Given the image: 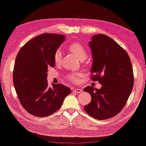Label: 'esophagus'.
<instances>
[{"instance_id":"obj_1","label":"esophagus","mask_w":146,"mask_h":146,"mask_svg":"<svg viewBox=\"0 0 146 146\" xmlns=\"http://www.w3.org/2000/svg\"><path fill=\"white\" fill-rule=\"evenodd\" d=\"M73 92L75 93H80L82 92V90L80 88H75L73 90Z\"/></svg>"}]
</instances>
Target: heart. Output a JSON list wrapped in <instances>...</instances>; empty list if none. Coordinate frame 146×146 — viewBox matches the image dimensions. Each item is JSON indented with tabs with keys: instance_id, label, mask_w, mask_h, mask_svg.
<instances>
[{
	"instance_id": "b5f03b06",
	"label": "heart",
	"mask_w": 146,
	"mask_h": 146,
	"mask_svg": "<svg viewBox=\"0 0 146 146\" xmlns=\"http://www.w3.org/2000/svg\"><path fill=\"white\" fill-rule=\"evenodd\" d=\"M68 49L73 54L77 56L78 58L80 60L86 59L87 57V53L84 47L82 44L79 43H73L68 46ZM54 61L56 65H59L62 61V52L60 50H57L54 53ZM83 76L82 73L80 71H75L71 72L67 75V79L73 82H79L80 80Z\"/></svg>"
}]
</instances>
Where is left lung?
I'll return each mask as SVG.
<instances>
[{"label": "left lung", "instance_id": "1", "mask_svg": "<svg viewBox=\"0 0 146 146\" xmlns=\"http://www.w3.org/2000/svg\"><path fill=\"white\" fill-rule=\"evenodd\" d=\"M93 63L91 79L102 84L100 89L87 86L84 92L92 100L84 110L98 120L110 119L125 107L134 85L133 69L127 52L106 35H95L89 42Z\"/></svg>", "mask_w": 146, "mask_h": 146}]
</instances>
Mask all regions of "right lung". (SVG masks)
Segmentation results:
<instances>
[{
    "label": "right lung",
    "mask_w": 146,
    "mask_h": 146,
    "mask_svg": "<svg viewBox=\"0 0 146 146\" xmlns=\"http://www.w3.org/2000/svg\"><path fill=\"white\" fill-rule=\"evenodd\" d=\"M65 39L62 35H39L26 42L17 54L13 83L21 106L34 116L54 113L71 93V89L62 84L49 87L46 79L48 68L55 66L54 53Z\"/></svg>",
    "instance_id": "obj_1"
}]
</instances>
